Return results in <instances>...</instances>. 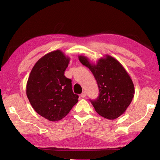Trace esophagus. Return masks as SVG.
<instances>
[{
    "instance_id": "34e87169",
    "label": "esophagus",
    "mask_w": 160,
    "mask_h": 160,
    "mask_svg": "<svg viewBox=\"0 0 160 160\" xmlns=\"http://www.w3.org/2000/svg\"><path fill=\"white\" fill-rule=\"evenodd\" d=\"M80 96H81V97H82V98H84V97H86V92H85V91H84V92H82V94H80Z\"/></svg>"
}]
</instances>
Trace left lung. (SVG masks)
Masks as SVG:
<instances>
[{
	"label": "left lung",
	"instance_id": "obj_1",
	"mask_svg": "<svg viewBox=\"0 0 160 160\" xmlns=\"http://www.w3.org/2000/svg\"><path fill=\"white\" fill-rule=\"evenodd\" d=\"M78 58L91 70L98 85L99 97L90 100L96 112L110 120L122 115L135 94L133 82L123 66L109 55L99 58L96 64L91 63L86 56Z\"/></svg>",
	"mask_w": 160,
	"mask_h": 160
}]
</instances>
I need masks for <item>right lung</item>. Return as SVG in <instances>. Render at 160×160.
Returning a JSON list of instances; mask_svg holds the SVG:
<instances>
[{
	"label": "right lung",
	"mask_w": 160,
	"mask_h": 160,
	"mask_svg": "<svg viewBox=\"0 0 160 160\" xmlns=\"http://www.w3.org/2000/svg\"><path fill=\"white\" fill-rule=\"evenodd\" d=\"M69 62L61 50L48 53L35 63L27 82L26 94L32 107L51 121L64 118L78 102L71 80L64 75Z\"/></svg>",
	"instance_id": "obj_1"
}]
</instances>
